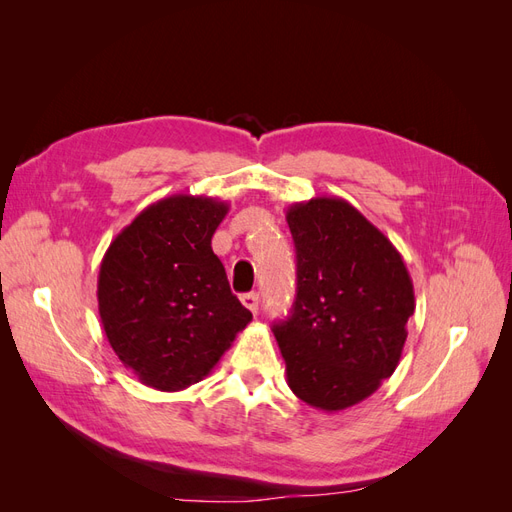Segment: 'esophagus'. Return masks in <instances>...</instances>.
Instances as JSON below:
<instances>
[{"instance_id": "obj_1", "label": "esophagus", "mask_w": 512, "mask_h": 512, "mask_svg": "<svg viewBox=\"0 0 512 512\" xmlns=\"http://www.w3.org/2000/svg\"><path fill=\"white\" fill-rule=\"evenodd\" d=\"M241 303L250 309L252 314H258V294L256 292H245L241 297Z\"/></svg>"}]
</instances>
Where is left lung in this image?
I'll return each instance as SVG.
<instances>
[{"label":"left lung","mask_w":512,"mask_h":512,"mask_svg":"<svg viewBox=\"0 0 512 512\" xmlns=\"http://www.w3.org/2000/svg\"><path fill=\"white\" fill-rule=\"evenodd\" d=\"M286 222L297 299L273 333L288 386L307 406L346 410L399 365L416 307L410 273L389 237L344 198L292 203Z\"/></svg>","instance_id":"8db88e82"}]
</instances>
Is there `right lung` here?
I'll use <instances>...</instances> for the list:
<instances>
[{
	"mask_svg": "<svg viewBox=\"0 0 512 512\" xmlns=\"http://www.w3.org/2000/svg\"><path fill=\"white\" fill-rule=\"evenodd\" d=\"M226 213L220 198L166 196L138 213L102 258V329L151 389L175 393L209 376L252 320L211 250Z\"/></svg>",
	"mask_w": 512,
	"mask_h": 512,
	"instance_id": "right-lung-1",
	"label": "right lung"
}]
</instances>
